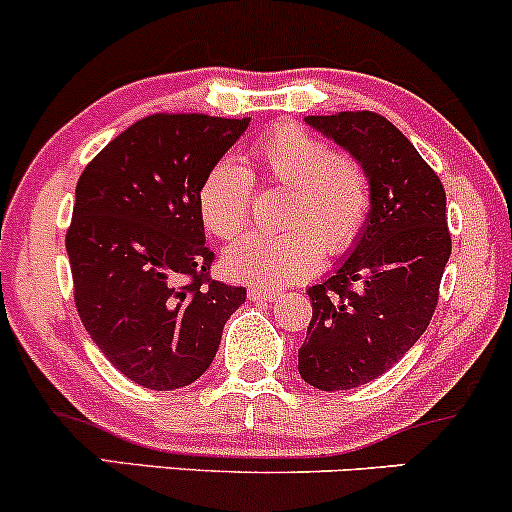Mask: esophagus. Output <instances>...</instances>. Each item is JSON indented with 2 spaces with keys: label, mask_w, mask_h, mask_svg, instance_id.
Here are the masks:
<instances>
[{
  "label": "esophagus",
  "mask_w": 512,
  "mask_h": 512,
  "mask_svg": "<svg viewBox=\"0 0 512 512\" xmlns=\"http://www.w3.org/2000/svg\"><path fill=\"white\" fill-rule=\"evenodd\" d=\"M278 298H283V293H280V290L261 288V285H254V288H249V300H254V302H273Z\"/></svg>",
  "instance_id": "obj_1"
}]
</instances>
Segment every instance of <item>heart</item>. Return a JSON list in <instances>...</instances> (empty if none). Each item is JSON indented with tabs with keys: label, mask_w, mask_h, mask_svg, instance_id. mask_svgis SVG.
<instances>
[{
	"label": "heart",
	"mask_w": 512,
	"mask_h": 512,
	"mask_svg": "<svg viewBox=\"0 0 512 512\" xmlns=\"http://www.w3.org/2000/svg\"><path fill=\"white\" fill-rule=\"evenodd\" d=\"M251 166L271 183L285 185L278 234L249 232L224 251V271L244 283L280 288L317 271L320 251L339 256L364 232L373 192L368 170L346 151H332L300 126L268 131L251 151ZM254 175L236 158L212 163L197 190V207L214 236L229 239L249 219Z\"/></svg>",
	"instance_id": "b5f03b06"
}]
</instances>
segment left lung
<instances>
[{
    "instance_id": "obj_1",
    "label": "left lung",
    "mask_w": 512,
    "mask_h": 512,
    "mask_svg": "<svg viewBox=\"0 0 512 512\" xmlns=\"http://www.w3.org/2000/svg\"><path fill=\"white\" fill-rule=\"evenodd\" d=\"M305 124L359 158L373 205L359 241L307 288L312 320L298 351L302 381L359 388L398 364L430 324L452 254L447 195L437 173L386 117L339 112Z\"/></svg>"
}]
</instances>
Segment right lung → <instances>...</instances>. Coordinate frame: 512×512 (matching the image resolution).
I'll return each mask as SVG.
<instances>
[{
  "mask_svg": "<svg viewBox=\"0 0 512 512\" xmlns=\"http://www.w3.org/2000/svg\"><path fill=\"white\" fill-rule=\"evenodd\" d=\"M251 119L151 114L87 163L65 249L75 305L109 364L173 390L212 364L246 288L210 278L197 190Z\"/></svg>",
  "mask_w": 512,
  "mask_h": 512,
  "instance_id": "add662e5",
  "label": "right lung"
}]
</instances>
